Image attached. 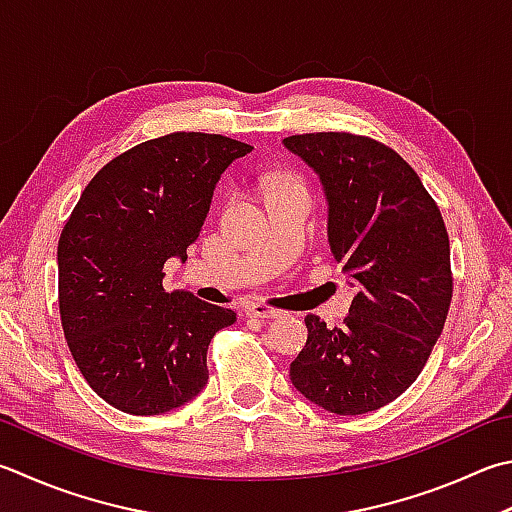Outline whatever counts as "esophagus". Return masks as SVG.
<instances>
[{
  "mask_svg": "<svg viewBox=\"0 0 512 512\" xmlns=\"http://www.w3.org/2000/svg\"><path fill=\"white\" fill-rule=\"evenodd\" d=\"M247 316H254V318H283L285 312L283 310H276V307H269L263 303H254L247 307Z\"/></svg>",
  "mask_w": 512,
  "mask_h": 512,
  "instance_id": "1",
  "label": "esophagus"
}]
</instances>
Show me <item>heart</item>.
Returning a JSON list of instances; mask_svg holds the SVG:
<instances>
[{
  "label": "heart",
  "instance_id": "heart-1",
  "mask_svg": "<svg viewBox=\"0 0 512 512\" xmlns=\"http://www.w3.org/2000/svg\"><path fill=\"white\" fill-rule=\"evenodd\" d=\"M281 185H287V182H281Z\"/></svg>",
  "mask_w": 512,
  "mask_h": 512
}]
</instances>
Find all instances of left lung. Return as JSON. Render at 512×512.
<instances>
[{"mask_svg": "<svg viewBox=\"0 0 512 512\" xmlns=\"http://www.w3.org/2000/svg\"><path fill=\"white\" fill-rule=\"evenodd\" d=\"M327 198V240L356 285L341 327L307 314L289 365L305 399L334 414L383 408L417 381L446 323L452 274L441 211L397 151L352 133L283 140Z\"/></svg>", "mask_w": 512, "mask_h": 512, "instance_id": "obj_1", "label": "left lung"}]
</instances>
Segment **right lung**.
I'll return each mask as SVG.
<instances>
[{
	"instance_id": "1",
	"label": "right lung",
	"mask_w": 512,
	"mask_h": 512,
	"mask_svg": "<svg viewBox=\"0 0 512 512\" xmlns=\"http://www.w3.org/2000/svg\"><path fill=\"white\" fill-rule=\"evenodd\" d=\"M254 147L216 133H169L120 153L82 191L57 245L60 316L86 383L140 417L185 406L207 385V350L236 312L162 267L187 260L223 171Z\"/></svg>"
}]
</instances>
